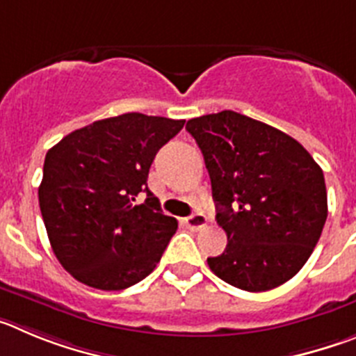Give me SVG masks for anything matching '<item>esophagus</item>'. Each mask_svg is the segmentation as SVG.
<instances>
[{
	"mask_svg": "<svg viewBox=\"0 0 356 356\" xmlns=\"http://www.w3.org/2000/svg\"><path fill=\"white\" fill-rule=\"evenodd\" d=\"M184 223L190 227V229L198 230V229H202V227L206 225L207 218H206V214H204V213H195V214H191V216L186 218Z\"/></svg>",
	"mask_w": 356,
	"mask_h": 356,
	"instance_id": "esophagus-1",
	"label": "esophagus"
}]
</instances>
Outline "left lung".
<instances>
[{"instance_id": "8db88e82", "label": "left lung", "mask_w": 356, "mask_h": 356, "mask_svg": "<svg viewBox=\"0 0 356 356\" xmlns=\"http://www.w3.org/2000/svg\"><path fill=\"white\" fill-rule=\"evenodd\" d=\"M200 147L227 232L207 259L218 278L261 293L282 286L309 261L328 216L325 175L302 143L236 111L188 120Z\"/></svg>"}]
</instances>
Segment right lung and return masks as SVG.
I'll use <instances>...</instances> for the list:
<instances>
[{
  "instance_id": "obj_1",
  "label": "right lung",
  "mask_w": 356,
  "mask_h": 356,
  "mask_svg": "<svg viewBox=\"0 0 356 356\" xmlns=\"http://www.w3.org/2000/svg\"><path fill=\"white\" fill-rule=\"evenodd\" d=\"M186 120L124 113L51 147L38 204L51 248L81 284L120 291L152 273L177 230L147 188L158 150ZM147 193L143 204L136 197Z\"/></svg>"
}]
</instances>
